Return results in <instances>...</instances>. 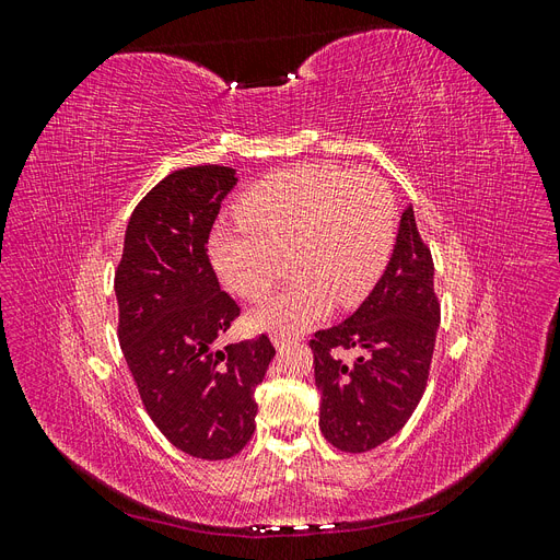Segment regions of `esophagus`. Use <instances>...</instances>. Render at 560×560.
<instances>
[{"instance_id": "esophagus-1", "label": "esophagus", "mask_w": 560, "mask_h": 560, "mask_svg": "<svg viewBox=\"0 0 560 560\" xmlns=\"http://www.w3.org/2000/svg\"><path fill=\"white\" fill-rule=\"evenodd\" d=\"M270 341H273V346L280 350V348H287V343H290V341H287V338H282V336H273V338H270Z\"/></svg>"}]
</instances>
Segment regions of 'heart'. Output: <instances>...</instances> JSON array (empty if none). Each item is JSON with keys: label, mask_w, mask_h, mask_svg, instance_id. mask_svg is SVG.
I'll return each mask as SVG.
<instances>
[{"label": "heart", "mask_w": 560, "mask_h": 560, "mask_svg": "<svg viewBox=\"0 0 560 560\" xmlns=\"http://www.w3.org/2000/svg\"><path fill=\"white\" fill-rule=\"evenodd\" d=\"M238 226L210 235V264L229 292L261 299L280 273L296 276L247 315L254 331L296 336L336 306L352 308L374 290L395 243V198L369 171L306 163L280 171L238 200Z\"/></svg>", "instance_id": "obj_1"}]
</instances>
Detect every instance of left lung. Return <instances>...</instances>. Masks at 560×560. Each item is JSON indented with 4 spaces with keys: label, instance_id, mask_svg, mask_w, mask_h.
Wrapping results in <instances>:
<instances>
[{
    "label": "left lung",
    "instance_id": "8db88e82",
    "mask_svg": "<svg viewBox=\"0 0 560 560\" xmlns=\"http://www.w3.org/2000/svg\"><path fill=\"white\" fill-rule=\"evenodd\" d=\"M436 329L434 264L409 206L374 290L346 322L311 341L319 430L329 444L364 453L406 425L425 393ZM343 349L359 352L352 365L340 360Z\"/></svg>",
    "mask_w": 560,
    "mask_h": 560
}]
</instances>
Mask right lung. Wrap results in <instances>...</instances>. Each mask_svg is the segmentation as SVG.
I'll use <instances>...</instances> for the list:
<instances>
[{
	"label": "right lung",
	"mask_w": 560,
	"mask_h": 560,
	"mask_svg": "<svg viewBox=\"0 0 560 560\" xmlns=\"http://www.w3.org/2000/svg\"><path fill=\"white\" fill-rule=\"evenodd\" d=\"M233 167L175 171L130 214L116 270L118 341L144 409L175 448L226 460L254 432V389L276 348L268 336L217 348L241 308L219 290L208 238Z\"/></svg>",
	"instance_id": "add662e5"
}]
</instances>
